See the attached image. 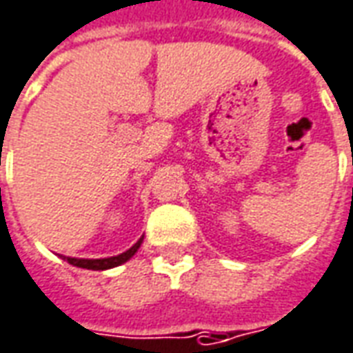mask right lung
<instances>
[{"label": "right lung", "instance_id": "add662e5", "mask_svg": "<svg viewBox=\"0 0 353 353\" xmlns=\"http://www.w3.org/2000/svg\"><path fill=\"white\" fill-rule=\"evenodd\" d=\"M143 243V236L135 243L130 250H125V252L118 254V256H112V258H101V260H83V258H68L65 256L63 260H68V263H72L76 268H83V270H110V268H117L120 263L128 262L135 252H137V248L141 246Z\"/></svg>", "mask_w": 353, "mask_h": 353}]
</instances>
